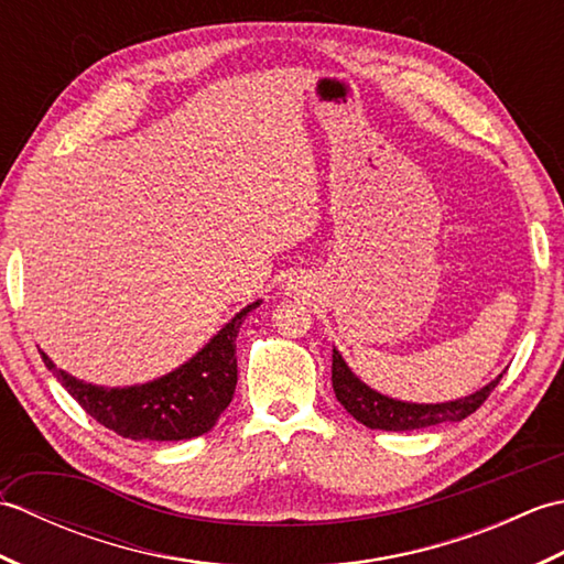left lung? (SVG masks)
<instances>
[{
	"instance_id": "left-lung-1",
	"label": "left lung",
	"mask_w": 564,
	"mask_h": 564,
	"mask_svg": "<svg viewBox=\"0 0 564 564\" xmlns=\"http://www.w3.org/2000/svg\"><path fill=\"white\" fill-rule=\"evenodd\" d=\"M505 373H499L492 382H487L473 394H465L460 400L451 402H436V404H419V402H404L394 400L373 390L358 378L349 364L344 361V356L332 349V388L337 400L344 404V410L349 412L356 422H361L368 429L380 431H414L436 426L443 422H463L465 416H470L477 406H480L489 392H492Z\"/></svg>"
}]
</instances>
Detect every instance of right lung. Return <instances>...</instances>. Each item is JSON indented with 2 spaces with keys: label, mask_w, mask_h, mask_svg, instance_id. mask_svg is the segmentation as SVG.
Instances as JSON below:
<instances>
[{
  "label": "right lung",
  "mask_w": 564,
  "mask_h": 564,
  "mask_svg": "<svg viewBox=\"0 0 564 564\" xmlns=\"http://www.w3.org/2000/svg\"><path fill=\"white\" fill-rule=\"evenodd\" d=\"M259 305L261 301L239 310L203 349L172 373L140 386L104 388L84 382L57 368L45 351H39L47 370H53L82 410L118 436L133 441H186L210 431L232 402L237 386L235 339L239 325Z\"/></svg>",
  "instance_id": "add662e5"
}]
</instances>
